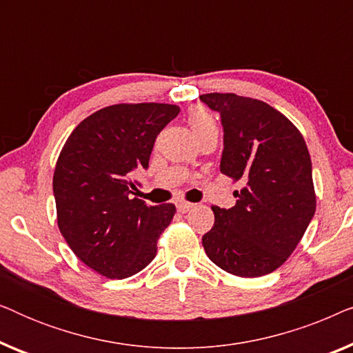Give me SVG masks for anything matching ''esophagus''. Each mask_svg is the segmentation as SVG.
Masks as SVG:
<instances>
[{
  "label": "esophagus",
  "mask_w": 353,
  "mask_h": 353,
  "mask_svg": "<svg viewBox=\"0 0 353 353\" xmlns=\"http://www.w3.org/2000/svg\"><path fill=\"white\" fill-rule=\"evenodd\" d=\"M176 209L180 214H186V212H190L192 209V204L191 202H178Z\"/></svg>",
  "instance_id": "1"
}]
</instances>
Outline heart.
<instances>
[{
    "label": "heart",
    "instance_id": "heart-1",
    "mask_svg": "<svg viewBox=\"0 0 353 353\" xmlns=\"http://www.w3.org/2000/svg\"><path fill=\"white\" fill-rule=\"evenodd\" d=\"M188 122H190V127L197 138L201 137L202 133L209 132L212 128H216L214 115H212L205 108H201V105H196L190 110L188 114Z\"/></svg>",
    "mask_w": 353,
    "mask_h": 353
}]
</instances>
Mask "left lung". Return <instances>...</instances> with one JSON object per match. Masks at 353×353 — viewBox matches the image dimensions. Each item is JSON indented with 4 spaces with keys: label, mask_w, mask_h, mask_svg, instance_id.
I'll use <instances>...</instances> for the list:
<instances>
[{
    "label": "left lung",
    "mask_w": 353,
    "mask_h": 353,
    "mask_svg": "<svg viewBox=\"0 0 353 353\" xmlns=\"http://www.w3.org/2000/svg\"><path fill=\"white\" fill-rule=\"evenodd\" d=\"M223 125L220 170L233 181L236 205L212 207L202 236L207 257L226 273L257 278L274 272L297 248L316 209L305 139L272 105L234 93L199 96Z\"/></svg>",
    "instance_id": "1"
}]
</instances>
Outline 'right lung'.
<instances>
[{"mask_svg": "<svg viewBox=\"0 0 353 353\" xmlns=\"http://www.w3.org/2000/svg\"><path fill=\"white\" fill-rule=\"evenodd\" d=\"M180 112L173 104H114L77 125L57 159V226L74 254L110 279L133 276L157 254L175 205L133 197L154 141Z\"/></svg>", "mask_w": 353, "mask_h": 353, "instance_id": "right-lung-1", "label": "right lung"}]
</instances>
